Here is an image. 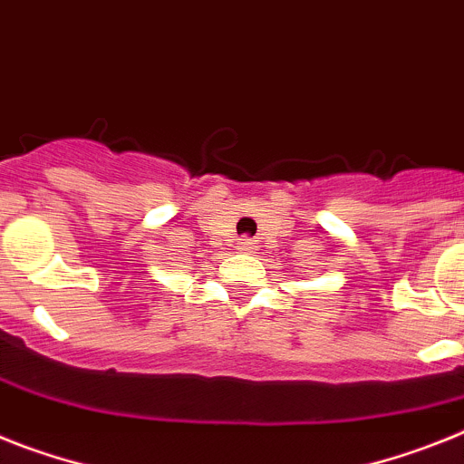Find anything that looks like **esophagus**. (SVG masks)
Listing matches in <instances>:
<instances>
[{
	"mask_svg": "<svg viewBox=\"0 0 464 464\" xmlns=\"http://www.w3.org/2000/svg\"><path fill=\"white\" fill-rule=\"evenodd\" d=\"M238 250L252 252V250H255V243H252V240H240V243H238Z\"/></svg>",
	"mask_w": 464,
	"mask_h": 464,
	"instance_id": "1",
	"label": "esophagus"
}]
</instances>
